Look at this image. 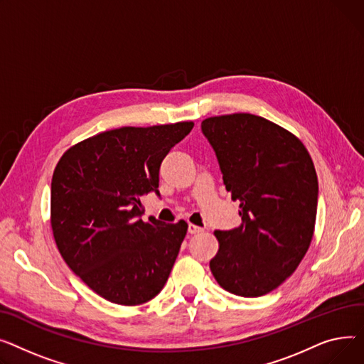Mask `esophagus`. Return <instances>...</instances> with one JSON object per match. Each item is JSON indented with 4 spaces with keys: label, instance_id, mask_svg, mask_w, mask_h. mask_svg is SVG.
Returning <instances> with one entry per match:
<instances>
[{
    "label": "esophagus",
    "instance_id": "34e87169",
    "mask_svg": "<svg viewBox=\"0 0 364 364\" xmlns=\"http://www.w3.org/2000/svg\"><path fill=\"white\" fill-rule=\"evenodd\" d=\"M204 229L203 228H200V226H197V225H188V233H191V235H196V233H201Z\"/></svg>",
    "mask_w": 364,
    "mask_h": 364
}]
</instances>
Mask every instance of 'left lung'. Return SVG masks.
Returning <instances> with one entry per match:
<instances>
[{
	"mask_svg": "<svg viewBox=\"0 0 364 364\" xmlns=\"http://www.w3.org/2000/svg\"><path fill=\"white\" fill-rule=\"evenodd\" d=\"M201 132L242 220L215 232L211 273L230 294L266 295L294 273L313 238L318 183L311 157L292 134L248 113L208 117Z\"/></svg>",
	"mask_w": 364,
	"mask_h": 364,
	"instance_id": "8db88e82",
	"label": "left lung"
}]
</instances>
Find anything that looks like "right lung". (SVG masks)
<instances>
[{"label": "right lung", "mask_w": 364, "mask_h": 364, "mask_svg": "<svg viewBox=\"0 0 364 364\" xmlns=\"http://www.w3.org/2000/svg\"><path fill=\"white\" fill-rule=\"evenodd\" d=\"M192 122L120 127L63 154L51 181V226L64 262L94 292L120 306L163 289L188 225L142 220V196L159 192L163 159Z\"/></svg>", "instance_id": "right-lung-1"}]
</instances>
